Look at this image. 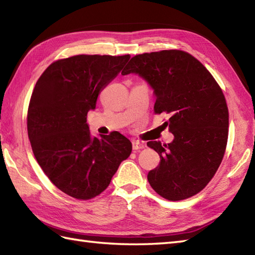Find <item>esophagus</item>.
<instances>
[{"label":"esophagus","mask_w":255,"mask_h":255,"mask_svg":"<svg viewBox=\"0 0 255 255\" xmlns=\"http://www.w3.org/2000/svg\"><path fill=\"white\" fill-rule=\"evenodd\" d=\"M144 143L143 142H140V141H133L132 142V149L133 150H141L144 149Z\"/></svg>","instance_id":"obj_1"}]
</instances>
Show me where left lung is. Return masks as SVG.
Here are the masks:
<instances>
[{"label":"left lung","instance_id":"left-lung-1","mask_svg":"<svg viewBox=\"0 0 255 255\" xmlns=\"http://www.w3.org/2000/svg\"><path fill=\"white\" fill-rule=\"evenodd\" d=\"M137 74L153 90L154 112L170 114L167 144L149 141L160 163L148 173L151 187L169 200L202 191L223 161L229 114L223 91L197 59L181 50H162L131 58L123 75Z\"/></svg>","mask_w":255,"mask_h":255}]
</instances>
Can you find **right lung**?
Masks as SVG:
<instances>
[{"label": "right lung", "instance_id": "add662e5", "mask_svg": "<svg viewBox=\"0 0 255 255\" xmlns=\"http://www.w3.org/2000/svg\"><path fill=\"white\" fill-rule=\"evenodd\" d=\"M130 56L79 55L51 63L30 97L27 130L45 174L69 196L90 199L110 185L132 145L122 133L92 136L86 116Z\"/></svg>", "mask_w": 255, "mask_h": 255}]
</instances>
